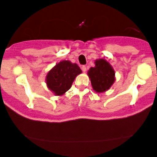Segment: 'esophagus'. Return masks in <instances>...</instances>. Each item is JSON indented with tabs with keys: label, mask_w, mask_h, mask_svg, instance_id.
Masks as SVG:
<instances>
[{
	"label": "esophagus",
	"mask_w": 157,
	"mask_h": 157,
	"mask_svg": "<svg viewBox=\"0 0 157 157\" xmlns=\"http://www.w3.org/2000/svg\"><path fill=\"white\" fill-rule=\"evenodd\" d=\"M81 69H82V71H83V72H86V66H84V65L82 66Z\"/></svg>",
	"instance_id": "1"
}]
</instances>
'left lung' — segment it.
Segmentation results:
<instances>
[{
  "instance_id": "left-lung-1",
  "label": "left lung",
  "mask_w": 157,
  "mask_h": 157,
  "mask_svg": "<svg viewBox=\"0 0 157 157\" xmlns=\"http://www.w3.org/2000/svg\"><path fill=\"white\" fill-rule=\"evenodd\" d=\"M93 89L97 93L108 90L115 82V71L104 59L95 61V67L88 71Z\"/></svg>"
}]
</instances>
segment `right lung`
<instances>
[{"label": "right lung", "mask_w": 157, "mask_h": 157, "mask_svg": "<svg viewBox=\"0 0 157 157\" xmlns=\"http://www.w3.org/2000/svg\"><path fill=\"white\" fill-rule=\"evenodd\" d=\"M81 73L82 71L77 64L62 61L48 73L47 86L56 96H61L71 87L75 77Z\"/></svg>", "instance_id": "add662e5"}]
</instances>
